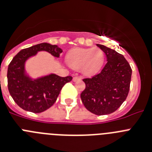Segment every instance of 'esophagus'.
I'll use <instances>...</instances> for the list:
<instances>
[{"mask_svg": "<svg viewBox=\"0 0 152 152\" xmlns=\"http://www.w3.org/2000/svg\"><path fill=\"white\" fill-rule=\"evenodd\" d=\"M80 79H81V78L80 77H78V76H74V77L73 78V81L76 82V81H78V80H80Z\"/></svg>", "mask_w": 152, "mask_h": 152, "instance_id": "esophagus-1", "label": "esophagus"}]
</instances>
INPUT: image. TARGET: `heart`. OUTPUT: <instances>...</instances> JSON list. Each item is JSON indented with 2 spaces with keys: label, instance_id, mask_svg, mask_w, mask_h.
I'll return each mask as SVG.
<instances>
[{
  "label": "heart",
  "instance_id": "obj_1",
  "mask_svg": "<svg viewBox=\"0 0 152 152\" xmlns=\"http://www.w3.org/2000/svg\"><path fill=\"white\" fill-rule=\"evenodd\" d=\"M69 66L74 69H81L83 73L88 76L97 73L104 63V53L97 48H74L66 56Z\"/></svg>",
  "mask_w": 152,
  "mask_h": 152
}]
</instances>
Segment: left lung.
Here are the masks:
<instances>
[{
    "mask_svg": "<svg viewBox=\"0 0 152 152\" xmlns=\"http://www.w3.org/2000/svg\"><path fill=\"white\" fill-rule=\"evenodd\" d=\"M107 57V64L101 73L83 79L86 88L81 93L86 108L96 115L116 111L126 98L130 86L132 69L122 54L97 44Z\"/></svg>",
    "mask_w": 152,
    "mask_h": 152,
    "instance_id": "8db88e82",
    "label": "left lung"
}]
</instances>
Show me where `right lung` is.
<instances>
[{"label":"right lung","instance_id":"add662e5","mask_svg":"<svg viewBox=\"0 0 152 152\" xmlns=\"http://www.w3.org/2000/svg\"><path fill=\"white\" fill-rule=\"evenodd\" d=\"M42 50L55 57H59L63 51L57 45L39 44L20 50L10 63L7 69L8 90L14 102L23 110L35 113L52 106L63 86L73 79L70 76L61 77L54 73L35 79L27 76L26 61Z\"/></svg>","mask_w":152,"mask_h":152}]
</instances>
